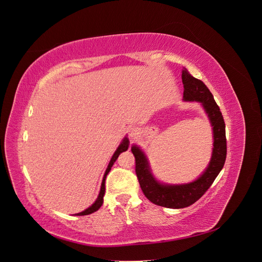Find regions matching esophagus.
Wrapping results in <instances>:
<instances>
[{"label":"esophagus","instance_id":"1","mask_svg":"<svg viewBox=\"0 0 262 262\" xmlns=\"http://www.w3.org/2000/svg\"><path fill=\"white\" fill-rule=\"evenodd\" d=\"M138 134H139V129L138 128H136V126H133V128H130V130H129V137L132 140L136 139Z\"/></svg>","mask_w":262,"mask_h":262}]
</instances>
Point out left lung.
<instances>
[{
  "label": "left lung",
  "instance_id": "left-lung-1",
  "mask_svg": "<svg viewBox=\"0 0 262 262\" xmlns=\"http://www.w3.org/2000/svg\"><path fill=\"white\" fill-rule=\"evenodd\" d=\"M184 100L199 101L213 126V152L209 166L196 180L185 185H164L152 175L145 154L137 145L131 147L136 157V173L140 187L147 199L156 205L170 209H182L193 204L205 193L222 170L226 160V136L223 116L210 90L184 68L182 70Z\"/></svg>",
  "mask_w": 262,
  "mask_h": 262
}]
</instances>
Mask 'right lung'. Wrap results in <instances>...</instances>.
I'll use <instances>...</instances> for the list:
<instances>
[{
	"mask_svg": "<svg viewBox=\"0 0 262 262\" xmlns=\"http://www.w3.org/2000/svg\"><path fill=\"white\" fill-rule=\"evenodd\" d=\"M128 147H129V140H128V138H124V139L122 140V142H121V144L119 145L118 148L116 149V152H115V154L113 155L112 160H110V162H109L108 167H107V169H106V171H105L104 178H102L100 191H99V194H98V198L96 199V201H95L89 209H86L85 211H83V212H81V213H77L76 215H89V214H92V213H94V212H96V211L101 207L102 202H104V195H105V180H106V177H107V175H108V172L110 171V169H112L113 165H114V163L117 161L118 156L120 155V153H122V152H124V150L128 149Z\"/></svg>",
	"mask_w": 262,
	"mask_h": 262,
	"instance_id": "1",
	"label": "right lung"
}]
</instances>
